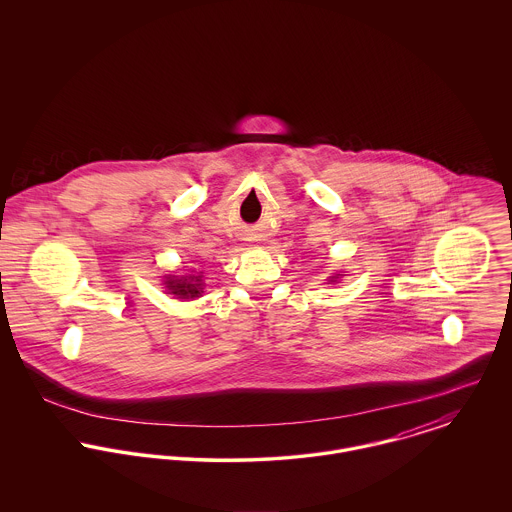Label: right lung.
<instances>
[{
  "label": "right lung",
  "mask_w": 512,
  "mask_h": 512,
  "mask_svg": "<svg viewBox=\"0 0 512 512\" xmlns=\"http://www.w3.org/2000/svg\"><path fill=\"white\" fill-rule=\"evenodd\" d=\"M191 280L187 278H169L167 280V288L171 290V293L183 297V299H193V297H199L201 295V284H199V278L195 280V276H189Z\"/></svg>",
  "instance_id": "add662e5"
}]
</instances>
